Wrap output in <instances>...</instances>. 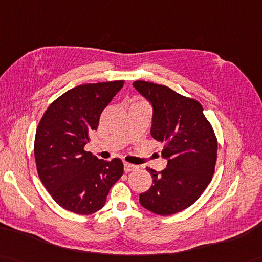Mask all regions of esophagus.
Returning <instances> with one entry per match:
<instances>
[{
  "mask_svg": "<svg viewBox=\"0 0 262 262\" xmlns=\"http://www.w3.org/2000/svg\"><path fill=\"white\" fill-rule=\"evenodd\" d=\"M138 168L137 165H134V164H130V163H124V171L126 173H129V172H133V171H136V169Z\"/></svg>",
  "mask_w": 262,
  "mask_h": 262,
  "instance_id": "esophagus-1",
  "label": "esophagus"
}]
</instances>
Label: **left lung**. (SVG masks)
Listing matches in <instances>:
<instances>
[{
  "label": "left lung",
  "instance_id": "1",
  "mask_svg": "<svg viewBox=\"0 0 262 262\" xmlns=\"http://www.w3.org/2000/svg\"><path fill=\"white\" fill-rule=\"evenodd\" d=\"M133 84L153 106L150 135L164 144L162 155L168 160L161 172L146 167L153 184L139 194V202L156 214L178 213L210 184L217 157L216 136L196 99L163 84L144 80Z\"/></svg>",
  "mask_w": 262,
  "mask_h": 262
}]
</instances>
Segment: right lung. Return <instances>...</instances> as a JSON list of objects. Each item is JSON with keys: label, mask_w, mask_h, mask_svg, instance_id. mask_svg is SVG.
<instances>
[{"label": "right lung", "mask_w": 262, "mask_h": 262, "mask_svg": "<svg viewBox=\"0 0 262 262\" xmlns=\"http://www.w3.org/2000/svg\"><path fill=\"white\" fill-rule=\"evenodd\" d=\"M124 80L80 84L50 103L38 125L34 157L39 178L61 208L87 215L100 210L124 173L119 159L98 160L84 145Z\"/></svg>", "instance_id": "right-lung-1"}]
</instances>
